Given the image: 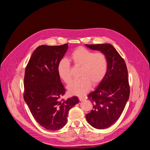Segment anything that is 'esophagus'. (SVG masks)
<instances>
[{
    "label": "esophagus",
    "mask_w": 150,
    "mask_h": 150,
    "mask_svg": "<svg viewBox=\"0 0 150 150\" xmlns=\"http://www.w3.org/2000/svg\"><path fill=\"white\" fill-rule=\"evenodd\" d=\"M79 101H85L86 100V99L84 98H83V97H79Z\"/></svg>",
    "instance_id": "1"
}]
</instances>
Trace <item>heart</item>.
Wrapping results in <instances>:
<instances>
[{
  "instance_id": "obj_1",
  "label": "heart",
  "mask_w": 150,
  "mask_h": 150,
  "mask_svg": "<svg viewBox=\"0 0 150 150\" xmlns=\"http://www.w3.org/2000/svg\"><path fill=\"white\" fill-rule=\"evenodd\" d=\"M71 57L74 64L81 66L78 79L74 80L68 86L69 93L83 96L93 85H97L103 79L108 71V59L105 54L94 52L83 47H79L72 52ZM57 72L60 78L66 84L72 79L71 63L67 59H62L57 65Z\"/></svg>"
}]
</instances>
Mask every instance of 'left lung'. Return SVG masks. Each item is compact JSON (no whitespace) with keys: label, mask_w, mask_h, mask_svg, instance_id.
Here are the masks:
<instances>
[{"label":"left lung","mask_w":150,"mask_h":150,"mask_svg":"<svg viewBox=\"0 0 150 150\" xmlns=\"http://www.w3.org/2000/svg\"><path fill=\"white\" fill-rule=\"evenodd\" d=\"M92 50L105 54L108 66L106 74L94 91L88 94L93 110L86 115L88 122L96 129L110 127L120 118L128 101L130 89L128 69L120 54L110 44H86Z\"/></svg>","instance_id":"1"}]
</instances>
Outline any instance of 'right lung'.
Returning <instances> with one entry per match:
<instances>
[{
	"instance_id": "right-lung-1",
	"label": "right lung",
	"mask_w": 150,
	"mask_h": 150,
	"mask_svg": "<svg viewBox=\"0 0 150 150\" xmlns=\"http://www.w3.org/2000/svg\"><path fill=\"white\" fill-rule=\"evenodd\" d=\"M68 49V44L42 45L34 51L25 70L24 99L34 119L47 130L64 127L70 109L79 103L72 96L62 99L66 89L57 72V65Z\"/></svg>"
}]
</instances>
